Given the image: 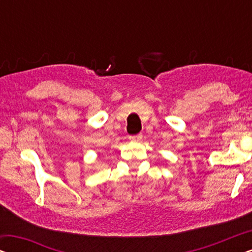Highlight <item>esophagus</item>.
Segmentation results:
<instances>
[{"label":"esophagus","instance_id":"esophagus-1","mask_svg":"<svg viewBox=\"0 0 252 252\" xmlns=\"http://www.w3.org/2000/svg\"><path fill=\"white\" fill-rule=\"evenodd\" d=\"M141 139H142V135H141V134H136V135L129 136V140L133 141V142H139V141H141Z\"/></svg>","mask_w":252,"mask_h":252}]
</instances>
